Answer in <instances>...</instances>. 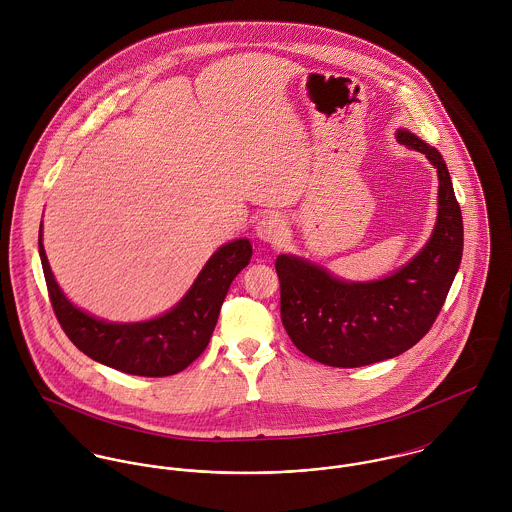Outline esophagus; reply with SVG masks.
<instances>
[{
	"label": "esophagus",
	"mask_w": 512,
	"mask_h": 512,
	"mask_svg": "<svg viewBox=\"0 0 512 512\" xmlns=\"http://www.w3.org/2000/svg\"><path fill=\"white\" fill-rule=\"evenodd\" d=\"M286 234V224L278 215H266L256 222V236L264 242H280Z\"/></svg>",
	"instance_id": "1"
}]
</instances>
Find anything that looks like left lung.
Returning a JSON list of instances; mask_svg holds the SVG:
<instances>
[{
  "label": "left lung",
  "mask_w": 512,
  "mask_h": 512,
  "mask_svg": "<svg viewBox=\"0 0 512 512\" xmlns=\"http://www.w3.org/2000/svg\"><path fill=\"white\" fill-rule=\"evenodd\" d=\"M398 142L438 169V222L422 252L396 274L347 284L301 258L278 256L280 313L293 345L327 366L357 368L412 349L434 325L463 254V219L436 147L400 130Z\"/></svg>",
  "instance_id": "obj_1"
}]
</instances>
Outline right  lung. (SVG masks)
<instances>
[{
  "label": "right lung",
  "instance_id": "right-lung-1",
  "mask_svg": "<svg viewBox=\"0 0 512 512\" xmlns=\"http://www.w3.org/2000/svg\"><path fill=\"white\" fill-rule=\"evenodd\" d=\"M39 254L55 317L76 349L102 365L128 374L171 376L199 359L207 349L219 319L220 305L232 280L248 266L252 246L246 238L224 244L175 309L134 325L104 323L74 307L51 274L41 230Z\"/></svg>",
  "mask_w": 512,
  "mask_h": 512
}]
</instances>
